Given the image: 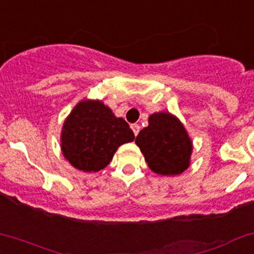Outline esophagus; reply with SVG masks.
I'll list each match as a JSON object with an SVG mask.
<instances>
[{"instance_id": "obj_1", "label": "esophagus", "mask_w": 254, "mask_h": 254, "mask_svg": "<svg viewBox=\"0 0 254 254\" xmlns=\"http://www.w3.org/2000/svg\"><path fill=\"white\" fill-rule=\"evenodd\" d=\"M131 129H132L133 133H135V136H137V133L140 132V129H141V127H140V125L136 124V123H135V124H131Z\"/></svg>"}]
</instances>
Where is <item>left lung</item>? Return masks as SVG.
Wrapping results in <instances>:
<instances>
[{
    "instance_id": "obj_1",
    "label": "left lung",
    "mask_w": 254,
    "mask_h": 254,
    "mask_svg": "<svg viewBox=\"0 0 254 254\" xmlns=\"http://www.w3.org/2000/svg\"><path fill=\"white\" fill-rule=\"evenodd\" d=\"M135 142L155 174L176 176L189 168L193 143L180 119L171 113H153Z\"/></svg>"
}]
</instances>
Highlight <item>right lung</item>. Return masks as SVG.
I'll list each match as a JSON object with an SVG mask.
<instances>
[{
  "label": "right lung",
  "instance_id": "obj_1",
  "mask_svg": "<svg viewBox=\"0 0 254 254\" xmlns=\"http://www.w3.org/2000/svg\"><path fill=\"white\" fill-rule=\"evenodd\" d=\"M135 138L129 124L99 100H83L72 110L61 131V150L73 168L97 172L112 160L119 146Z\"/></svg>",
  "mask_w": 254,
  "mask_h": 254
}]
</instances>
